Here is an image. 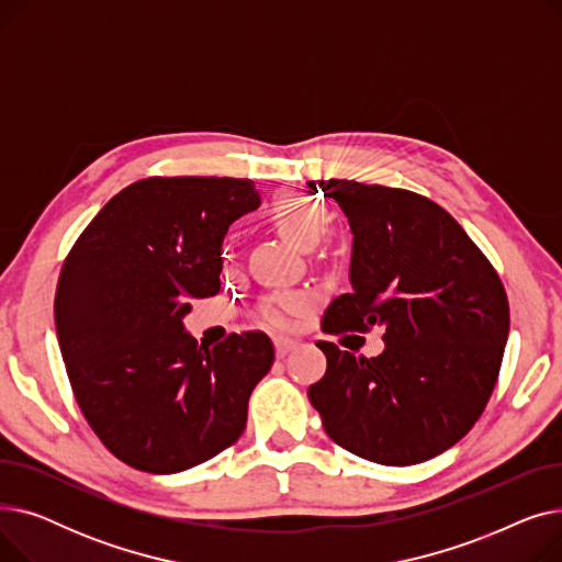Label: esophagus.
Segmentation results:
<instances>
[{"label": "esophagus", "mask_w": 562, "mask_h": 562, "mask_svg": "<svg viewBox=\"0 0 562 562\" xmlns=\"http://www.w3.org/2000/svg\"><path fill=\"white\" fill-rule=\"evenodd\" d=\"M299 346V341L296 339H286V337H278L276 339V356L278 358H284L286 356V352H291L293 348H296Z\"/></svg>", "instance_id": "esophagus-1"}]
</instances>
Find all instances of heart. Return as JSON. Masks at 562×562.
I'll list each match as a JSON object with an SVG mask.
<instances>
[{
    "label": "heart",
    "mask_w": 562,
    "mask_h": 562,
    "mask_svg": "<svg viewBox=\"0 0 562 562\" xmlns=\"http://www.w3.org/2000/svg\"><path fill=\"white\" fill-rule=\"evenodd\" d=\"M266 216H269V221L286 236L289 241H293L305 250L314 248L330 225L326 206H323L316 198L296 189L278 191L271 198L269 206H266ZM305 307H307V301L305 296H301V293H276V296L261 301L259 314H261V321L269 323L273 328H289L293 316H299Z\"/></svg>",
    "instance_id": "b5f03b06"
}]
</instances>
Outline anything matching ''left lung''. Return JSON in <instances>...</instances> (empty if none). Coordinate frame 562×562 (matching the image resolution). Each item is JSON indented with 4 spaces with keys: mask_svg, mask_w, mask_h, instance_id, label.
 <instances>
[{
    "mask_svg": "<svg viewBox=\"0 0 562 562\" xmlns=\"http://www.w3.org/2000/svg\"><path fill=\"white\" fill-rule=\"evenodd\" d=\"M352 229L350 291L323 314L328 335L382 328L385 350L356 358L316 341L328 369L310 387L333 441L405 467L451 449L494 392L510 330L504 282L458 221L419 193L352 180L307 182Z\"/></svg>",
    "mask_w": 562,
    "mask_h": 562,
    "instance_id": "obj_1",
    "label": "left lung"
}]
</instances>
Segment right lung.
I'll list each match as a JSON object with an SVG mask.
<instances>
[{
  "mask_svg": "<svg viewBox=\"0 0 562 562\" xmlns=\"http://www.w3.org/2000/svg\"><path fill=\"white\" fill-rule=\"evenodd\" d=\"M257 204L250 180L145 177L102 206L61 266L54 321L72 394L134 469L184 471L246 428L271 339L248 330L198 346L182 316L221 291L223 234Z\"/></svg>",
  "mask_w": 562,
  "mask_h": 562,
  "instance_id": "1",
  "label": "right lung"
}]
</instances>
